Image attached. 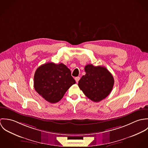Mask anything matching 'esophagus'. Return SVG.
<instances>
[{
  "label": "esophagus",
  "mask_w": 148,
  "mask_h": 148,
  "mask_svg": "<svg viewBox=\"0 0 148 148\" xmlns=\"http://www.w3.org/2000/svg\"><path fill=\"white\" fill-rule=\"evenodd\" d=\"M80 77H75V80H76V83H78L79 82V80H80Z\"/></svg>",
  "instance_id": "obj_1"
}]
</instances>
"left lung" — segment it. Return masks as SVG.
Instances as JSON below:
<instances>
[{
	"mask_svg": "<svg viewBox=\"0 0 148 148\" xmlns=\"http://www.w3.org/2000/svg\"><path fill=\"white\" fill-rule=\"evenodd\" d=\"M84 69L86 74L80 79L78 85L88 98L94 102H99L112 91L113 77L104 66L88 64Z\"/></svg>",
	"mask_w": 148,
	"mask_h": 148,
	"instance_id": "8db88e82",
	"label": "left lung"
}]
</instances>
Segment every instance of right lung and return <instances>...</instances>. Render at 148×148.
Returning <instances> with one entry per match:
<instances>
[{
  "mask_svg": "<svg viewBox=\"0 0 148 148\" xmlns=\"http://www.w3.org/2000/svg\"><path fill=\"white\" fill-rule=\"evenodd\" d=\"M75 83L70 69L63 63L42 64L37 68L34 75L35 90L51 103L59 101L66 90Z\"/></svg>",
  "mask_w": 148,
  "mask_h": 148,
  "instance_id": "1",
  "label": "right lung"
}]
</instances>
